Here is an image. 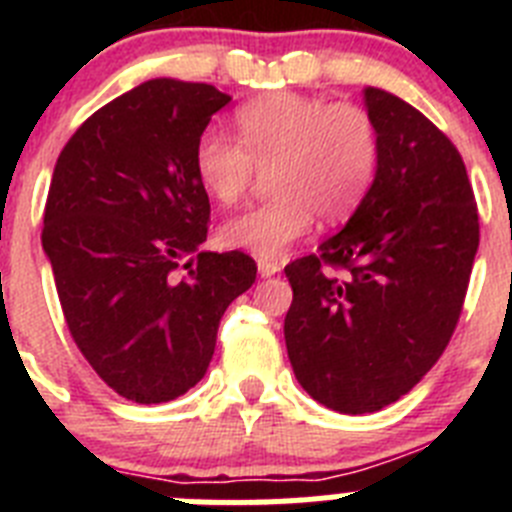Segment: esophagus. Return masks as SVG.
I'll list each match as a JSON object with an SVG mask.
<instances>
[{"mask_svg": "<svg viewBox=\"0 0 512 512\" xmlns=\"http://www.w3.org/2000/svg\"><path fill=\"white\" fill-rule=\"evenodd\" d=\"M256 266H259V274H261V277H264V279H266V277H274V274H279V271H282V266H279L277 261L261 259Z\"/></svg>", "mask_w": 512, "mask_h": 512, "instance_id": "obj_1", "label": "esophagus"}]
</instances>
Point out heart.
Listing matches in <instances>:
<instances>
[{
	"label": "heart",
	"instance_id": "heart-1",
	"mask_svg": "<svg viewBox=\"0 0 512 512\" xmlns=\"http://www.w3.org/2000/svg\"><path fill=\"white\" fill-rule=\"evenodd\" d=\"M233 125L238 143L217 130L202 133L194 148L197 179L212 200L230 207L246 194L253 169H269L266 189L274 197L230 217L217 230L223 248L282 259L318 217L341 223L372 189L379 133L359 104L274 92L238 107Z\"/></svg>",
	"mask_w": 512,
	"mask_h": 512
}]
</instances>
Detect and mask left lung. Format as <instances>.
Here are the masks:
<instances>
[{
	"label": "left lung",
	"instance_id": "8db88e82",
	"mask_svg": "<svg viewBox=\"0 0 512 512\" xmlns=\"http://www.w3.org/2000/svg\"><path fill=\"white\" fill-rule=\"evenodd\" d=\"M379 133L372 189L318 253L284 269V341L302 390L346 415L377 413L431 372L459 320L479 248L459 151L405 99L364 89ZM323 265H343L333 278Z\"/></svg>",
	"mask_w": 512,
	"mask_h": 512
}]
</instances>
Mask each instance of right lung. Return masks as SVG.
<instances>
[{
    "instance_id": "obj_1",
    "label": "right lung",
    "mask_w": 512,
    "mask_h": 512,
    "mask_svg": "<svg viewBox=\"0 0 512 512\" xmlns=\"http://www.w3.org/2000/svg\"><path fill=\"white\" fill-rule=\"evenodd\" d=\"M228 102L212 84L143 81L94 112L53 169L43 251L63 315L94 372L140 405L205 377L223 312L256 279L246 253L200 251L210 200L194 148Z\"/></svg>"
}]
</instances>
